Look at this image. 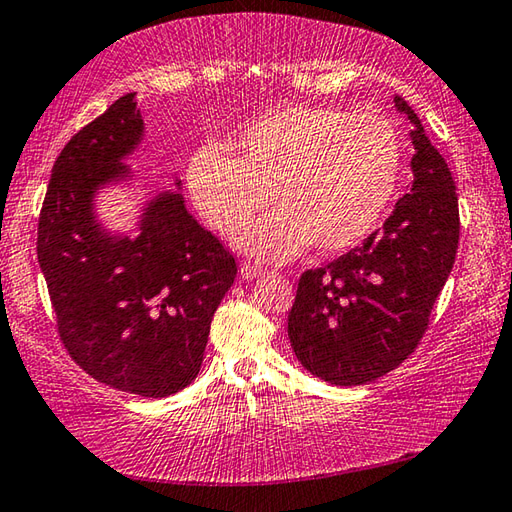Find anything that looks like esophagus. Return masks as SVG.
Returning a JSON list of instances; mask_svg holds the SVG:
<instances>
[{"mask_svg": "<svg viewBox=\"0 0 512 512\" xmlns=\"http://www.w3.org/2000/svg\"><path fill=\"white\" fill-rule=\"evenodd\" d=\"M266 275V268L253 264V262H244L241 264V277H246V280H255V277H262Z\"/></svg>", "mask_w": 512, "mask_h": 512, "instance_id": "esophagus-1", "label": "esophagus"}]
</instances>
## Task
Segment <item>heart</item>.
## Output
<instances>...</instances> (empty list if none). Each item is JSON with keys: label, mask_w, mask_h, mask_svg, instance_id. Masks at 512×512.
Masks as SVG:
<instances>
[{"label": "heart", "mask_w": 512, "mask_h": 512, "mask_svg": "<svg viewBox=\"0 0 512 512\" xmlns=\"http://www.w3.org/2000/svg\"><path fill=\"white\" fill-rule=\"evenodd\" d=\"M187 162V194L207 225L232 235L271 203L282 210L239 232L237 246L271 262L316 244L343 253L377 228L393 201L402 142L372 110L284 103Z\"/></svg>", "instance_id": "b5f03b06"}]
</instances>
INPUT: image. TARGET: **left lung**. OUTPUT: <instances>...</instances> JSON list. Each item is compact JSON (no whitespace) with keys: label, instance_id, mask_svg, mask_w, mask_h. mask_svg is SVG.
<instances>
[{"label":"left lung","instance_id":"1","mask_svg":"<svg viewBox=\"0 0 512 512\" xmlns=\"http://www.w3.org/2000/svg\"><path fill=\"white\" fill-rule=\"evenodd\" d=\"M393 101L413 126L411 192L361 246L302 273L289 311L298 361L336 386L375 381L418 348L456 259L461 221L452 171L409 103Z\"/></svg>","mask_w":512,"mask_h":512}]
</instances>
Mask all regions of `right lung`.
I'll list each match as a JSON object with an SVG mask.
<instances>
[{"label":"right lung","mask_w":512,"mask_h":512,"mask_svg":"<svg viewBox=\"0 0 512 512\" xmlns=\"http://www.w3.org/2000/svg\"><path fill=\"white\" fill-rule=\"evenodd\" d=\"M142 140L131 92L65 144L42 203L38 262L72 359L117 391L169 397L201 370L237 262L180 192L149 198L137 235H112L97 221L94 198L133 180L126 158Z\"/></svg>","instance_id":"right-lung-1"}]
</instances>
